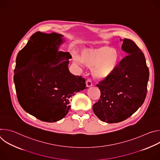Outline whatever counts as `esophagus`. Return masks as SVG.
<instances>
[{"mask_svg": "<svg viewBox=\"0 0 160 160\" xmlns=\"http://www.w3.org/2000/svg\"><path fill=\"white\" fill-rule=\"evenodd\" d=\"M86 85H87V87H91V86H92V81H91L90 79H88V80H87V82H86Z\"/></svg>", "mask_w": 160, "mask_h": 160, "instance_id": "34e87169", "label": "esophagus"}]
</instances>
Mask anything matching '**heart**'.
<instances>
[{"label":"heart","mask_w":160,"mask_h":160,"mask_svg":"<svg viewBox=\"0 0 160 160\" xmlns=\"http://www.w3.org/2000/svg\"><path fill=\"white\" fill-rule=\"evenodd\" d=\"M120 59L118 52L108 47L98 49H88L83 51L80 58H76L77 62L81 61L90 68H94L93 75L103 78L110 75L116 70Z\"/></svg>","instance_id":"b5f03b06"}]
</instances>
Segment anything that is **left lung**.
I'll list each match as a JSON object with an SVG mask.
<instances>
[{"label":"left lung","mask_w":160,"mask_h":160,"mask_svg":"<svg viewBox=\"0 0 160 160\" xmlns=\"http://www.w3.org/2000/svg\"><path fill=\"white\" fill-rule=\"evenodd\" d=\"M122 49L127 53L116 70L97 87L101 96L92 109L102 122H122L144 103L147 94L149 72L145 56L133 41L123 40Z\"/></svg>","instance_id":"obj_1"}]
</instances>
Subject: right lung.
Instances as JSON below:
<instances>
[{"label": "right lung", "mask_w": 160, "mask_h": 160, "mask_svg": "<svg viewBox=\"0 0 160 160\" xmlns=\"http://www.w3.org/2000/svg\"><path fill=\"white\" fill-rule=\"evenodd\" d=\"M62 37L38 32L18 54L27 58L22 69L14 70L18 102L26 112L43 122L62 119L70 109L71 98L87 88L85 78L68 69L70 54L58 51Z\"/></svg>", "instance_id": "obj_1"}]
</instances>
